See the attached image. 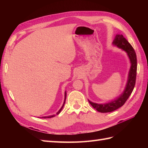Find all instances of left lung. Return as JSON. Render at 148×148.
I'll return each mask as SVG.
<instances>
[{"label": "left lung", "mask_w": 148, "mask_h": 148, "mask_svg": "<svg viewBox=\"0 0 148 148\" xmlns=\"http://www.w3.org/2000/svg\"><path fill=\"white\" fill-rule=\"evenodd\" d=\"M112 44L114 46L122 49L127 53L131 63V67L128 73V81L126 84L124 92L121 95H119L117 99L112 101L106 103H97L89 101L92 106L97 111L100 112H109L115 111L118 108H121L126 102L128 97L131 95L132 92L134 88L135 84L136 81L137 75V56L136 53L133 47L128 42V40L125 38L123 35L117 34L113 40Z\"/></svg>", "instance_id": "1"}]
</instances>
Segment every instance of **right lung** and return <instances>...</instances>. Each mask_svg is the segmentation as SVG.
Instances as JSON below:
<instances>
[{
  "instance_id": "obj_1",
  "label": "right lung",
  "mask_w": 148,
  "mask_h": 148,
  "mask_svg": "<svg viewBox=\"0 0 148 148\" xmlns=\"http://www.w3.org/2000/svg\"><path fill=\"white\" fill-rule=\"evenodd\" d=\"M66 92H65V100H64V103H63V106H62V108H60V109L59 110V111L56 112V114H58L60 112H61V111H62V108H64V104H65V99H66ZM55 115V114H53V115H51V116H42V117H41L40 118H53V117H54Z\"/></svg>"
}]
</instances>
